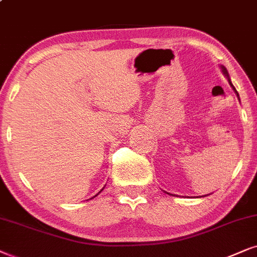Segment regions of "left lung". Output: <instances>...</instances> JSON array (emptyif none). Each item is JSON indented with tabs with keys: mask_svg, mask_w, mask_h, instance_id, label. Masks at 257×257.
Masks as SVG:
<instances>
[{
	"mask_svg": "<svg viewBox=\"0 0 257 257\" xmlns=\"http://www.w3.org/2000/svg\"><path fill=\"white\" fill-rule=\"evenodd\" d=\"M221 68H222V71H223V74L225 75V76H227V78H228V81H229V84L231 85V88L234 89V91L236 93V95H237V97H238V93L237 91H236V89H235V87L234 85H232V83H231V81H230V78H229V75H228V71H227V69H225V68L223 67V66H221Z\"/></svg>",
	"mask_w": 257,
	"mask_h": 257,
	"instance_id": "8db88e82",
	"label": "left lung"
}]
</instances>
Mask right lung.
<instances>
[{
    "mask_svg": "<svg viewBox=\"0 0 257 257\" xmlns=\"http://www.w3.org/2000/svg\"><path fill=\"white\" fill-rule=\"evenodd\" d=\"M101 191H102V190H101ZM101 191H100V193H101Z\"/></svg>",
    "mask_w": 257,
    "mask_h": 257,
    "instance_id": "add662e5",
    "label": "right lung"
}]
</instances>
